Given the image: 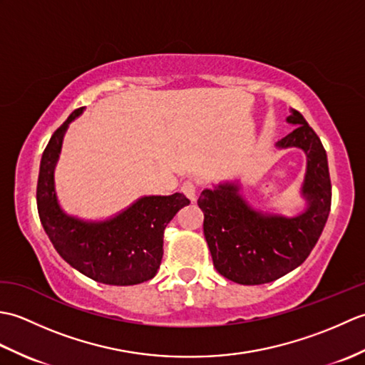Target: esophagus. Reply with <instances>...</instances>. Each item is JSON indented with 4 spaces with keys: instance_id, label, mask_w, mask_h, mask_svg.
I'll list each match as a JSON object with an SVG mask.
<instances>
[{
    "instance_id": "esophagus-1",
    "label": "esophagus",
    "mask_w": 365,
    "mask_h": 365,
    "mask_svg": "<svg viewBox=\"0 0 365 365\" xmlns=\"http://www.w3.org/2000/svg\"><path fill=\"white\" fill-rule=\"evenodd\" d=\"M182 192L187 197H190L192 202H195L196 200V192H197V185H196V182H192V180H187V182H183V185H182Z\"/></svg>"
}]
</instances>
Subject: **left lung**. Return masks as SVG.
I'll list each match as a JSON object with an SVG mask.
<instances>
[{"instance_id": "obj_1", "label": "left lung", "mask_w": 365, "mask_h": 365, "mask_svg": "<svg viewBox=\"0 0 365 365\" xmlns=\"http://www.w3.org/2000/svg\"><path fill=\"white\" fill-rule=\"evenodd\" d=\"M287 122L297 125L276 143L297 147L307 166L301 196L304 212L297 216L255 210L240 192L238 182L204 190L197 205L204 212V235L220 274L242 285L273 282L298 268L319 242L331 210V178L327 150L302 115L290 110Z\"/></svg>"}]
</instances>
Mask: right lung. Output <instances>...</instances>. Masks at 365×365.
<instances>
[{
    "mask_svg": "<svg viewBox=\"0 0 365 365\" xmlns=\"http://www.w3.org/2000/svg\"><path fill=\"white\" fill-rule=\"evenodd\" d=\"M83 110L78 108L68 115L45 147L37 180L38 218L54 250L84 276L108 285L145 282L160 268L166 226L190 199L182 192L143 196L105 221H84L67 215L54 190V168L68 123Z\"/></svg>",
    "mask_w": 365,
    "mask_h": 365,
    "instance_id": "1",
    "label": "right lung"
}]
</instances>
